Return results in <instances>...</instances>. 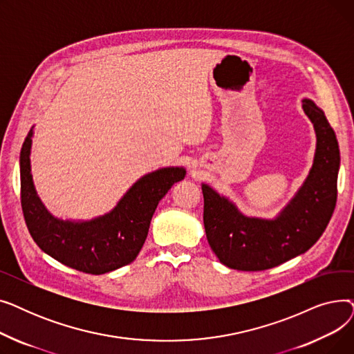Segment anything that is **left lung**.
<instances>
[{"label":"left lung","mask_w":354,"mask_h":354,"mask_svg":"<svg viewBox=\"0 0 354 354\" xmlns=\"http://www.w3.org/2000/svg\"><path fill=\"white\" fill-rule=\"evenodd\" d=\"M303 109L317 135L311 171L275 219L248 218L232 202L202 185L203 225L219 261L239 271H263L304 254L317 243L337 201L340 151L324 111L304 99Z\"/></svg>","instance_id":"1"}]
</instances>
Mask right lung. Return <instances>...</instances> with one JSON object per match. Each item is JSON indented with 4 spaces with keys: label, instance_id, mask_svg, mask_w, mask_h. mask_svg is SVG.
<instances>
[{
    "label": "right lung",
    "instance_id": "obj_1",
    "mask_svg": "<svg viewBox=\"0 0 354 354\" xmlns=\"http://www.w3.org/2000/svg\"><path fill=\"white\" fill-rule=\"evenodd\" d=\"M32 129L20 153L21 208L27 228L44 252L62 264L86 274L100 275L127 266L138 257L159 201L175 182L185 178L183 167H163L140 178L113 211L86 222L54 218L34 189L30 166Z\"/></svg>",
    "mask_w": 354,
    "mask_h": 354
}]
</instances>
